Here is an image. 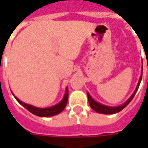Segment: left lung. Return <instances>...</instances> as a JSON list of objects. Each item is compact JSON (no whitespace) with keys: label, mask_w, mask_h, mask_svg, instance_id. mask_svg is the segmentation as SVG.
Masks as SVG:
<instances>
[{"label":"left lung","mask_w":148,"mask_h":148,"mask_svg":"<svg viewBox=\"0 0 148 148\" xmlns=\"http://www.w3.org/2000/svg\"><path fill=\"white\" fill-rule=\"evenodd\" d=\"M142 77H143V71H142V73H141V76H140L139 81H138V83L137 85V87L135 89L134 92L133 93V95L130 96V98L123 104V105H120V106H117V107H110V106H106V105H102V104H99L98 102H96L95 99H93V98L90 95L88 92H87V97H88V101L89 104H90V106L91 107L92 110H94L95 112L97 113H99V114H116V113H119V111H121L122 110H123L127 105L131 102V100L133 99V98L134 97V95L136 94L138 89L139 87L140 83H141V81H142Z\"/></svg>","instance_id":"obj_1"}]
</instances>
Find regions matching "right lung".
I'll list each match as a JSON object with an SVG mask.
<instances>
[{
    "label": "right lung",
    "instance_id": "right-lung-1",
    "mask_svg": "<svg viewBox=\"0 0 148 148\" xmlns=\"http://www.w3.org/2000/svg\"><path fill=\"white\" fill-rule=\"evenodd\" d=\"M14 95V94H13ZM14 98L16 99V100L20 103V105L22 106H24L26 110L29 111L30 113L37 115L39 117H50V116H54V115H57L60 114L62 111L65 109L66 105L67 104V100H68V88L66 87V93L64 95V97L62 98V99L60 101L58 104H57L54 106L52 107H49V108H37V107H34L33 105H28L25 104L24 102H22L21 100L18 99L17 97L14 96Z\"/></svg>",
    "mask_w": 148,
    "mask_h": 148
}]
</instances>
